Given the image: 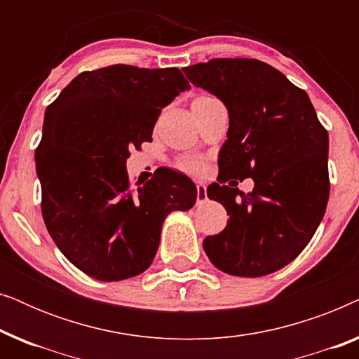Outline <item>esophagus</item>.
Instances as JSON below:
<instances>
[{
	"instance_id": "1",
	"label": "esophagus",
	"mask_w": 359,
	"mask_h": 359,
	"mask_svg": "<svg viewBox=\"0 0 359 359\" xmlns=\"http://www.w3.org/2000/svg\"><path fill=\"white\" fill-rule=\"evenodd\" d=\"M196 199H198V204H203L208 201V189L203 183L196 184Z\"/></svg>"
}]
</instances>
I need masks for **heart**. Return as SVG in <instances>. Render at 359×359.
Here are the masks:
<instances>
[{
  "mask_svg": "<svg viewBox=\"0 0 359 359\" xmlns=\"http://www.w3.org/2000/svg\"><path fill=\"white\" fill-rule=\"evenodd\" d=\"M201 96H208V95H201ZM178 166L181 170L189 171V173H199L203 170V161L196 156H184L178 161Z\"/></svg>",
  "mask_w": 359,
  "mask_h": 359,
  "instance_id": "obj_1",
  "label": "heart"
}]
</instances>
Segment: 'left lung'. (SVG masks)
I'll return each instance as SVG.
<instances>
[{"instance_id":"1","label":"left lung","mask_w":359,"mask_h":359,"mask_svg":"<svg viewBox=\"0 0 359 359\" xmlns=\"http://www.w3.org/2000/svg\"><path fill=\"white\" fill-rule=\"evenodd\" d=\"M229 109L227 140L219 154V183L210 199L227 209L222 232L203 247L220 271L258 278L299 257L325 214L328 132L307 93L257 58H212L183 68ZM253 177L247 195L223 183Z\"/></svg>"}]
</instances>
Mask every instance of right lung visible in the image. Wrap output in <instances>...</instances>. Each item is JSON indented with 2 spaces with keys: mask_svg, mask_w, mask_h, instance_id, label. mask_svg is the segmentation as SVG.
<instances>
[{
  "mask_svg": "<svg viewBox=\"0 0 359 359\" xmlns=\"http://www.w3.org/2000/svg\"><path fill=\"white\" fill-rule=\"evenodd\" d=\"M189 83L178 68L109 65L83 72L43 117L36 170L42 217L58 250L100 281H122L154 262L171 210L196 203L188 176L161 170L130 183V150L151 142L161 109Z\"/></svg>",
  "mask_w": 359,
  "mask_h": 359,
  "instance_id": "obj_1",
  "label": "right lung"
}]
</instances>
